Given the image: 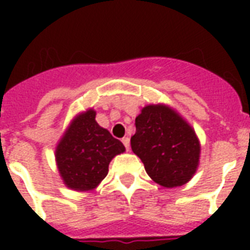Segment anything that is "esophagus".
<instances>
[{
	"label": "esophagus",
	"instance_id": "obj_1",
	"mask_svg": "<svg viewBox=\"0 0 250 250\" xmlns=\"http://www.w3.org/2000/svg\"><path fill=\"white\" fill-rule=\"evenodd\" d=\"M122 143H123V145L125 146V150H129V139L128 137H123V139H122Z\"/></svg>",
	"mask_w": 250,
	"mask_h": 250
}]
</instances>
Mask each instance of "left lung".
<instances>
[{"label": "left lung", "instance_id": "8db88e82", "mask_svg": "<svg viewBox=\"0 0 250 250\" xmlns=\"http://www.w3.org/2000/svg\"><path fill=\"white\" fill-rule=\"evenodd\" d=\"M131 148L148 175L166 188L186 184L198 166L200 144L186 121L170 107L149 105L135 121Z\"/></svg>", "mask_w": 250, "mask_h": 250}]
</instances>
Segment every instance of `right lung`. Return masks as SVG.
Masks as SVG:
<instances>
[{
    "label": "right lung",
    "instance_id": "1",
    "mask_svg": "<svg viewBox=\"0 0 250 250\" xmlns=\"http://www.w3.org/2000/svg\"><path fill=\"white\" fill-rule=\"evenodd\" d=\"M94 118L93 110L79 115L57 146L60 174L72 189L94 188L107 175L110 161L125 150V145L100 127Z\"/></svg>",
    "mask_w": 250,
    "mask_h": 250
}]
</instances>
